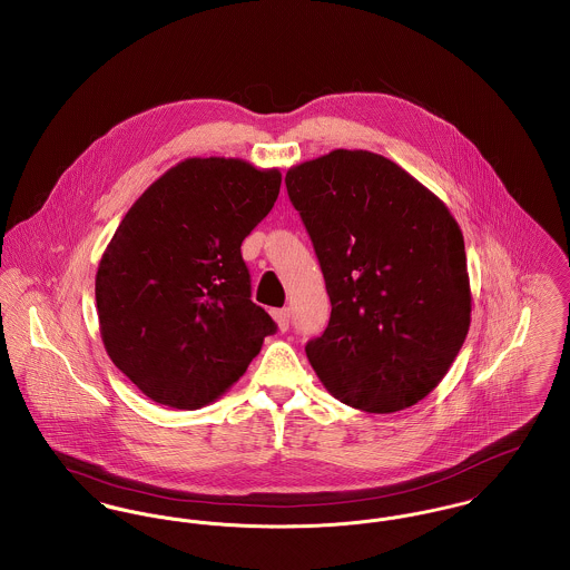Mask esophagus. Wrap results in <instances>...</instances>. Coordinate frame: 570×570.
I'll use <instances>...</instances> for the list:
<instances>
[{
    "label": "esophagus",
    "instance_id": "34e87169",
    "mask_svg": "<svg viewBox=\"0 0 570 570\" xmlns=\"http://www.w3.org/2000/svg\"><path fill=\"white\" fill-rule=\"evenodd\" d=\"M271 314H273L277 327H279L282 332H286L288 325H291V309H288V307H279V309H273Z\"/></svg>",
    "mask_w": 570,
    "mask_h": 570
}]
</instances>
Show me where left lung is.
I'll use <instances>...</instances> for the list:
<instances>
[{
    "label": "left lung",
    "mask_w": 570,
    "mask_h": 570,
    "mask_svg": "<svg viewBox=\"0 0 570 570\" xmlns=\"http://www.w3.org/2000/svg\"><path fill=\"white\" fill-rule=\"evenodd\" d=\"M286 188L332 302L306 345L323 386L355 410L391 414L432 393L471 327L464 236L428 186L366 149L291 167Z\"/></svg>",
    "instance_id": "1"
}]
</instances>
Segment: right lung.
<instances>
[{"label":"right lung","mask_w":570,"mask_h":570,"mask_svg":"<svg viewBox=\"0 0 570 570\" xmlns=\"http://www.w3.org/2000/svg\"><path fill=\"white\" fill-rule=\"evenodd\" d=\"M279 169L186 158L158 177L110 238L95 275L106 353L160 405L227 393L275 332L252 302L245 236L271 213Z\"/></svg>","instance_id":"obj_1"}]
</instances>
